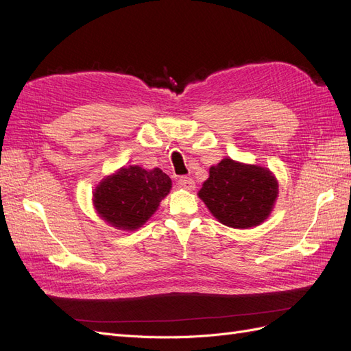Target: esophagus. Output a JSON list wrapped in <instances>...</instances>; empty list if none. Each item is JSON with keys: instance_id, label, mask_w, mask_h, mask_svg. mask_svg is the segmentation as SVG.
<instances>
[{"instance_id": "esophagus-1", "label": "esophagus", "mask_w": 351, "mask_h": 351, "mask_svg": "<svg viewBox=\"0 0 351 351\" xmlns=\"http://www.w3.org/2000/svg\"><path fill=\"white\" fill-rule=\"evenodd\" d=\"M178 186L186 190H193L195 189V182L190 177H180L178 178Z\"/></svg>"}]
</instances>
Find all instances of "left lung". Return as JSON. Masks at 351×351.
I'll list each match as a JSON object with an SVG mask.
<instances>
[{"mask_svg":"<svg viewBox=\"0 0 351 351\" xmlns=\"http://www.w3.org/2000/svg\"><path fill=\"white\" fill-rule=\"evenodd\" d=\"M197 195L221 224L250 228L269 217L278 182L268 168L224 158L209 168V178Z\"/></svg>","mask_w":351,"mask_h":351,"instance_id":"8db88e82","label":"left lung"}]
</instances>
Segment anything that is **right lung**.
<instances>
[{"instance_id":"1","label":"right lung","mask_w":351,"mask_h":351,"mask_svg":"<svg viewBox=\"0 0 351 351\" xmlns=\"http://www.w3.org/2000/svg\"><path fill=\"white\" fill-rule=\"evenodd\" d=\"M169 189L171 178L162 169L123 167L95 189L93 206L110 226L133 231L154 215Z\"/></svg>"}]
</instances>
